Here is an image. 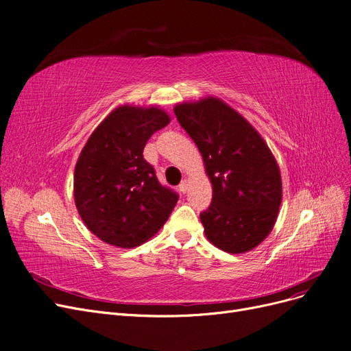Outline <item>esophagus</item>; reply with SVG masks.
Returning a JSON list of instances; mask_svg holds the SVG:
<instances>
[{
	"label": "esophagus",
	"mask_w": 351,
	"mask_h": 351,
	"mask_svg": "<svg viewBox=\"0 0 351 351\" xmlns=\"http://www.w3.org/2000/svg\"><path fill=\"white\" fill-rule=\"evenodd\" d=\"M187 189H189V180H183V181H181V183H180V186H178V190H180L181 193H186Z\"/></svg>",
	"instance_id": "obj_1"
}]
</instances>
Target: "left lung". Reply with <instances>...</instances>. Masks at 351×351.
I'll use <instances>...</instances> for the list:
<instances>
[{"mask_svg":"<svg viewBox=\"0 0 351 351\" xmlns=\"http://www.w3.org/2000/svg\"><path fill=\"white\" fill-rule=\"evenodd\" d=\"M174 114L197 145L213 200L200 220L210 243L245 254L272 232L282 180L272 151L239 112L216 96L180 102Z\"/></svg>","mask_w":351,"mask_h":351,"instance_id":"obj_1","label":"left lung"}]
</instances>
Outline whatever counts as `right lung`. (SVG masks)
Wrapping results in <instances>:
<instances>
[{
    "mask_svg": "<svg viewBox=\"0 0 351 351\" xmlns=\"http://www.w3.org/2000/svg\"><path fill=\"white\" fill-rule=\"evenodd\" d=\"M171 121L157 106L123 104L112 109L82 148L73 174L75 204L86 228L108 245L132 249L149 241L177 204L143 151Z\"/></svg>",
    "mask_w": 351,
    "mask_h": 351,
    "instance_id": "1",
    "label": "right lung"
}]
</instances>
